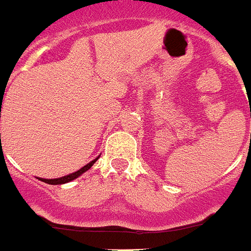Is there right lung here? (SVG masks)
I'll return each instance as SVG.
<instances>
[{
  "instance_id": "obj_1",
  "label": "right lung",
  "mask_w": 251,
  "mask_h": 251,
  "mask_svg": "<svg viewBox=\"0 0 251 251\" xmlns=\"http://www.w3.org/2000/svg\"><path fill=\"white\" fill-rule=\"evenodd\" d=\"M98 158H99V157H97V158H95L94 161L89 162L88 165H85V166H84V167H81L80 170H77L76 172H73V174L68 175V176L59 177V178H51V179H48V178H39V179H41L43 182L49 183V185H63V183L70 182V181H73V179L77 178V177L80 176V175H83L84 172H86V171L89 170V168L92 167L93 165H94L95 162H97V159H98Z\"/></svg>"
}]
</instances>
